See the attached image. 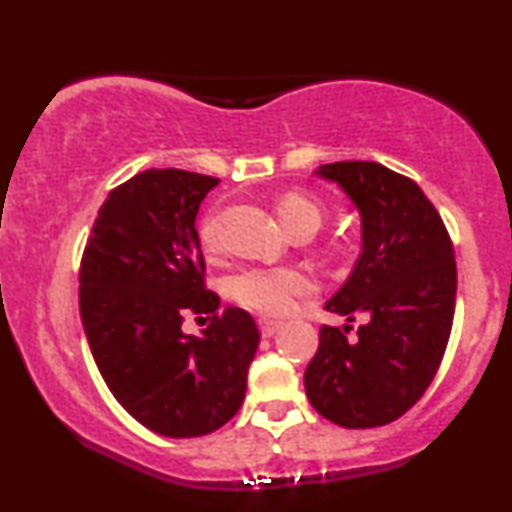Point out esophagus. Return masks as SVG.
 <instances>
[{"label":"esophagus","mask_w":512,"mask_h":512,"mask_svg":"<svg viewBox=\"0 0 512 512\" xmlns=\"http://www.w3.org/2000/svg\"><path fill=\"white\" fill-rule=\"evenodd\" d=\"M281 330V322H276V320H269V317H262L260 320V332H262V337H274L276 332Z\"/></svg>","instance_id":"esophagus-1"}]
</instances>
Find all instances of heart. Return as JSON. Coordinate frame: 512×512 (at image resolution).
<instances>
[{
	"label": "heart",
	"instance_id": "heart-1",
	"mask_svg": "<svg viewBox=\"0 0 512 512\" xmlns=\"http://www.w3.org/2000/svg\"><path fill=\"white\" fill-rule=\"evenodd\" d=\"M276 216L284 223L286 231H296L303 226H320L322 211L313 197L303 192H286L276 202ZM202 243L214 245V221L202 223ZM313 289L310 276L298 267H245L228 279V296L262 315H284L289 313L301 298Z\"/></svg>",
	"mask_w": 512,
	"mask_h": 512
}]
</instances>
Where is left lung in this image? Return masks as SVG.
I'll use <instances>...</instances> for the list:
<instances>
[{
  "label": "left lung",
  "mask_w": 512,
  "mask_h": 512,
  "mask_svg": "<svg viewBox=\"0 0 512 512\" xmlns=\"http://www.w3.org/2000/svg\"><path fill=\"white\" fill-rule=\"evenodd\" d=\"M334 182L361 219V255L325 308L363 315L325 325L303 375L320 416L344 428H375L414 407L440 366L455 315L457 269L436 207L414 180L370 161L315 168Z\"/></svg>",
  "instance_id": "left-lung-1"
}]
</instances>
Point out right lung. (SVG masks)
Returning a JSON list of instances; mask_svg holds the SVG:
<instances>
[{"instance_id": "add662e5", "label": "right lung", "mask_w": 512, "mask_h": 512, "mask_svg": "<svg viewBox=\"0 0 512 512\" xmlns=\"http://www.w3.org/2000/svg\"><path fill=\"white\" fill-rule=\"evenodd\" d=\"M219 180L144 170L103 202L79 274L84 332L105 385L139 424L197 438L236 416L260 332L243 308L204 289L197 211ZM211 314L199 335L185 314ZM209 320V317H207Z\"/></svg>"}]
</instances>
